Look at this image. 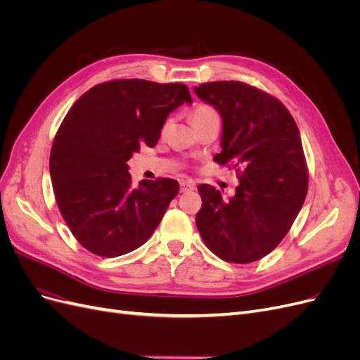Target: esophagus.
Segmentation results:
<instances>
[{
	"mask_svg": "<svg viewBox=\"0 0 360 360\" xmlns=\"http://www.w3.org/2000/svg\"><path fill=\"white\" fill-rule=\"evenodd\" d=\"M195 189V184L191 180H181L180 181V192H191Z\"/></svg>",
	"mask_w": 360,
	"mask_h": 360,
	"instance_id": "esophagus-1",
	"label": "esophagus"
}]
</instances>
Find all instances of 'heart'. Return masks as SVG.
<instances>
[{
	"label": "heart",
	"instance_id": "1",
	"mask_svg": "<svg viewBox=\"0 0 360 360\" xmlns=\"http://www.w3.org/2000/svg\"><path fill=\"white\" fill-rule=\"evenodd\" d=\"M213 117H219V115H217L216 110H214L213 106H210V105H198V106H195L193 110H192V112H191L192 123H193L195 126L202 123V122H205V120L213 118ZM168 126H169V120H167V122L163 123V126H162L163 132H165V130L168 129Z\"/></svg>",
	"mask_w": 360,
	"mask_h": 360
}]
</instances>
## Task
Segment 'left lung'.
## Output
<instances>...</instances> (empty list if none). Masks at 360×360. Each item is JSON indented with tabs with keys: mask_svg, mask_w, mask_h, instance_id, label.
<instances>
[{
	"mask_svg": "<svg viewBox=\"0 0 360 360\" xmlns=\"http://www.w3.org/2000/svg\"><path fill=\"white\" fill-rule=\"evenodd\" d=\"M224 122L214 160L234 168L238 186L230 201L200 184L195 217L205 246L228 263L248 264L270 254L287 236L308 192V165L296 122L281 101L240 81L195 86Z\"/></svg>",
	"mask_w": 360,
	"mask_h": 360,
	"instance_id": "8db88e82",
	"label": "left lung"
}]
</instances>
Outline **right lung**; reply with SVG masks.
<instances>
[{"instance_id": "1", "label": "right lung", "mask_w": 360, "mask_h": 360, "mask_svg": "<svg viewBox=\"0 0 360 360\" xmlns=\"http://www.w3.org/2000/svg\"><path fill=\"white\" fill-rule=\"evenodd\" d=\"M192 97L184 84L112 79L73 103L51 148L49 171L63 219L91 254L112 258L155 233L179 181L159 177L135 188L127 160L155 147L169 112Z\"/></svg>"}]
</instances>
